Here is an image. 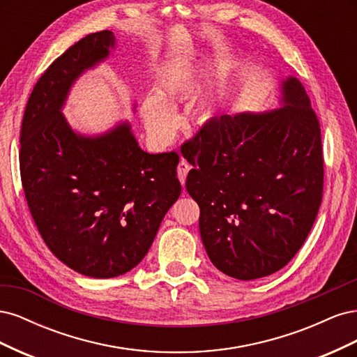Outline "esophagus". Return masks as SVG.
<instances>
[{
  "label": "esophagus",
  "instance_id": "esophagus-1",
  "mask_svg": "<svg viewBox=\"0 0 357 357\" xmlns=\"http://www.w3.org/2000/svg\"><path fill=\"white\" fill-rule=\"evenodd\" d=\"M190 168H192V167L188 164V162H186L185 159L180 160V164H178V167H177V176H178V178H180L181 185H185L186 177H188V172L190 171Z\"/></svg>",
  "mask_w": 357,
  "mask_h": 357
}]
</instances>
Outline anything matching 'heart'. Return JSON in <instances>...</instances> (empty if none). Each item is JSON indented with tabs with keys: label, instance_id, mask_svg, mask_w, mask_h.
Returning a JSON list of instances; mask_svg holds the SVG:
<instances>
[{
	"label": "heart",
	"instance_id": "b5f03b06",
	"mask_svg": "<svg viewBox=\"0 0 357 357\" xmlns=\"http://www.w3.org/2000/svg\"><path fill=\"white\" fill-rule=\"evenodd\" d=\"M198 68L190 63H177L162 71L159 77V95H149L142 104V117L146 129L156 144L165 146L176 135L178 117L172 104L188 98L195 89ZM214 107L210 101H201L197 105V116L201 121L210 119Z\"/></svg>",
	"mask_w": 357,
	"mask_h": 357
}]
</instances>
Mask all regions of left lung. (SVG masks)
Returning a JSON list of instances; mask_svg holds the SVG:
<instances>
[{
  "mask_svg": "<svg viewBox=\"0 0 357 357\" xmlns=\"http://www.w3.org/2000/svg\"><path fill=\"white\" fill-rule=\"evenodd\" d=\"M284 107L222 114L180 147L199 205V232L213 265L255 280L286 266L308 236L323 198L321 129L295 77Z\"/></svg>",
  "mask_w": 357,
  "mask_h": 357,
  "instance_id": "8db88e82",
  "label": "left lung"
}]
</instances>
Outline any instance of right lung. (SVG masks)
I'll return each instance as SVG.
<instances>
[{"label": "right lung", "mask_w": 357, "mask_h": 357, "mask_svg": "<svg viewBox=\"0 0 357 357\" xmlns=\"http://www.w3.org/2000/svg\"><path fill=\"white\" fill-rule=\"evenodd\" d=\"M113 45L112 31L93 32L53 61L20 126V178L37 229L61 262L93 278L142 262L181 192L176 152L146 153L128 123L96 138L75 135L61 114L71 83Z\"/></svg>", "instance_id": "right-lung-1"}]
</instances>
